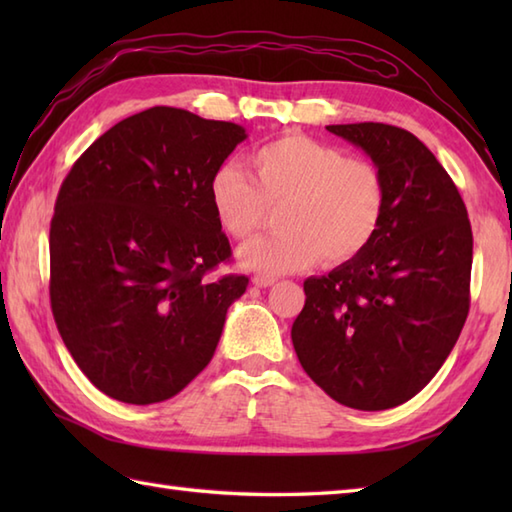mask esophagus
I'll use <instances>...</instances> for the list:
<instances>
[{
  "mask_svg": "<svg viewBox=\"0 0 512 512\" xmlns=\"http://www.w3.org/2000/svg\"><path fill=\"white\" fill-rule=\"evenodd\" d=\"M275 277H270V275H255L253 277V284L257 286V288H268V286H273L275 284Z\"/></svg>",
  "mask_w": 512,
  "mask_h": 512,
  "instance_id": "obj_1",
  "label": "esophagus"
}]
</instances>
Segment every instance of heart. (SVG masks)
<instances>
[{
  "label": "heart",
  "instance_id": "1",
  "mask_svg": "<svg viewBox=\"0 0 512 512\" xmlns=\"http://www.w3.org/2000/svg\"><path fill=\"white\" fill-rule=\"evenodd\" d=\"M248 176L233 165L213 171L206 200L222 233L246 239L277 209L273 237L239 250V262L266 275H286L325 264L352 262L374 242L387 209L383 171L369 158L306 134H284L248 156Z\"/></svg>",
  "mask_w": 512,
  "mask_h": 512
}]
</instances>
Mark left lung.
<instances>
[{
	"label": "left lung",
	"instance_id": "1",
	"mask_svg": "<svg viewBox=\"0 0 512 512\" xmlns=\"http://www.w3.org/2000/svg\"><path fill=\"white\" fill-rule=\"evenodd\" d=\"M383 171L387 209L365 253L303 281L292 323L301 367L345 407L380 411L438 374L471 306L473 233L462 195L407 129L328 125Z\"/></svg>",
	"mask_w": 512,
	"mask_h": 512
}]
</instances>
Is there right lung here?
Here are the masks:
<instances>
[{
  "label": "right lung",
  "instance_id": "1",
  "mask_svg": "<svg viewBox=\"0 0 512 512\" xmlns=\"http://www.w3.org/2000/svg\"><path fill=\"white\" fill-rule=\"evenodd\" d=\"M246 129L151 107L96 138L50 222V306L90 383L127 405L187 387L215 354L246 275L211 277L231 244L206 184Z\"/></svg>",
  "mask_w": 512,
  "mask_h": 512
}]
</instances>
